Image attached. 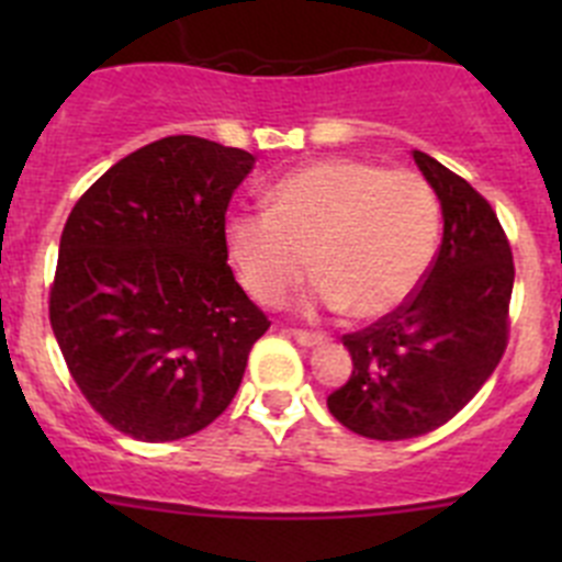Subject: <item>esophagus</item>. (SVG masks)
<instances>
[{"instance_id":"obj_1","label":"esophagus","mask_w":562,"mask_h":562,"mask_svg":"<svg viewBox=\"0 0 562 562\" xmlns=\"http://www.w3.org/2000/svg\"><path fill=\"white\" fill-rule=\"evenodd\" d=\"M290 335L295 337L301 346H324L326 342V335H321V331H306V329H290Z\"/></svg>"}]
</instances>
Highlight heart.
<instances>
[{
    "instance_id": "b5f03b06",
    "label": "heart",
    "mask_w": 562,
    "mask_h": 562,
    "mask_svg": "<svg viewBox=\"0 0 562 562\" xmlns=\"http://www.w3.org/2000/svg\"><path fill=\"white\" fill-rule=\"evenodd\" d=\"M439 225V196L422 173L335 157L281 177L267 191V211L233 213L225 241L261 304H281L304 281L312 252L317 301L369 321L422 284Z\"/></svg>"
}]
</instances>
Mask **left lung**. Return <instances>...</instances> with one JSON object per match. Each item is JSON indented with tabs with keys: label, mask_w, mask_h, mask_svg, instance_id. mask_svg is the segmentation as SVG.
<instances>
[{
	"label": "left lung",
	"mask_w": 562,
	"mask_h": 562,
	"mask_svg": "<svg viewBox=\"0 0 562 562\" xmlns=\"http://www.w3.org/2000/svg\"><path fill=\"white\" fill-rule=\"evenodd\" d=\"M414 160L441 202L439 252L408 301L342 335L355 369L326 400L342 428L380 441L414 439L453 419L509 342L515 265L493 205L425 151Z\"/></svg>",
	"instance_id": "8db88e82"
}]
</instances>
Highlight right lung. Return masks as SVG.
Returning a JSON list of instances; mask_svg holds the SVG:
<instances>
[{"mask_svg":"<svg viewBox=\"0 0 562 562\" xmlns=\"http://www.w3.org/2000/svg\"><path fill=\"white\" fill-rule=\"evenodd\" d=\"M252 162L162 137L114 162L64 225L49 326L89 405L132 439L207 428L270 329L227 267L225 213Z\"/></svg>","mask_w":562,"mask_h":562,"instance_id":"1","label":"right lung"}]
</instances>
